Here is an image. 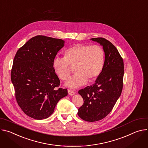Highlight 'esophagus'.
I'll return each mask as SVG.
<instances>
[{
	"mask_svg": "<svg viewBox=\"0 0 148 148\" xmlns=\"http://www.w3.org/2000/svg\"><path fill=\"white\" fill-rule=\"evenodd\" d=\"M68 94H69L70 96H72V95H73L75 94V92L74 91L72 90L68 89Z\"/></svg>",
	"mask_w": 148,
	"mask_h": 148,
	"instance_id": "obj_1",
	"label": "esophagus"
}]
</instances>
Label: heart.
<instances>
[{"instance_id":"obj_1","label":"heart","mask_w":148,"mask_h":148,"mask_svg":"<svg viewBox=\"0 0 148 148\" xmlns=\"http://www.w3.org/2000/svg\"><path fill=\"white\" fill-rule=\"evenodd\" d=\"M104 63L105 53L102 47L76 44L64 52V58H54L52 66L58 76L64 80L71 73V65H75L76 73L67 79L65 86L76 89L85 85L88 80H96L102 73Z\"/></svg>"}]
</instances>
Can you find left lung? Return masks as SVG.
Segmentation results:
<instances>
[{
  "label": "left lung",
  "instance_id": "left-lung-1",
  "mask_svg": "<svg viewBox=\"0 0 148 148\" xmlns=\"http://www.w3.org/2000/svg\"><path fill=\"white\" fill-rule=\"evenodd\" d=\"M90 40L102 46L105 63L95 84L79 90L84 103L79 108L77 114L85 121L96 122L108 115L121 95L124 64L118 49L109 40L102 38Z\"/></svg>",
  "mask_w": 148,
  "mask_h": 148
}]
</instances>
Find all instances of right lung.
Returning a JSON list of instances; mask_svg holds the SVG:
<instances>
[{
	"label": "right lung",
	"mask_w": 148,
	"mask_h": 148,
	"mask_svg": "<svg viewBox=\"0 0 148 148\" xmlns=\"http://www.w3.org/2000/svg\"><path fill=\"white\" fill-rule=\"evenodd\" d=\"M64 44L62 39L38 35L29 40L16 53L11 80L16 101L30 118H47L59 101L68 95L66 89L57 88L60 80L52 66Z\"/></svg>",
	"instance_id": "obj_1"
}]
</instances>
